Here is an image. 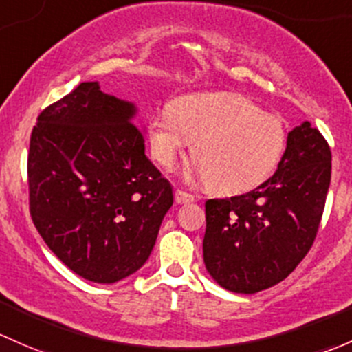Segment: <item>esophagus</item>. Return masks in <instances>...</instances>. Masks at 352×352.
I'll list each match as a JSON object with an SVG mask.
<instances>
[{
  "label": "esophagus",
  "mask_w": 352,
  "mask_h": 352,
  "mask_svg": "<svg viewBox=\"0 0 352 352\" xmlns=\"http://www.w3.org/2000/svg\"><path fill=\"white\" fill-rule=\"evenodd\" d=\"M195 197L192 194H188V192H184L180 190V188H177L175 190V202L177 204H188V202H194Z\"/></svg>",
  "instance_id": "1"
}]
</instances>
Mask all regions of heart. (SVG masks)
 <instances>
[{"mask_svg":"<svg viewBox=\"0 0 352 352\" xmlns=\"http://www.w3.org/2000/svg\"><path fill=\"white\" fill-rule=\"evenodd\" d=\"M151 157L165 168L192 146L195 172L221 194H241L278 166L287 129L275 114L236 92H194L177 98L146 123Z\"/></svg>","mask_w":352,"mask_h":352,"instance_id":"b5f03b06","label":"heart"}]
</instances>
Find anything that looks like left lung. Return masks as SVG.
I'll list each match as a JSON object with an SVG mask.
<instances>
[{
	"instance_id": "obj_1",
	"label": "left lung",
	"mask_w": 352,
	"mask_h": 352,
	"mask_svg": "<svg viewBox=\"0 0 352 352\" xmlns=\"http://www.w3.org/2000/svg\"><path fill=\"white\" fill-rule=\"evenodd\" d=\"M331 148L309 121L287 136L275 175L248 194L206 202V270L234 294L287 278L312 246L331 184Z\"/></svg>"
}]
</instances>
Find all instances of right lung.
Wrapping results in <instances>:
<instances>
[{"label":"right lung","mask_w":352,"mask_h":352,"mask_svg":"<svg viewBox=\"0 0 352 352\" xmlns=\"http://www.w3.org/2000/svg\"><path fill=\"white\" fill-rule=\"evenodd\" d=\"M138 108L82 82L36 120L28 153L30 212L52 253L94 283L146 263L173 204L145 155Z\"/></svg>","instance_id":"obj_1"}]
</instances>
